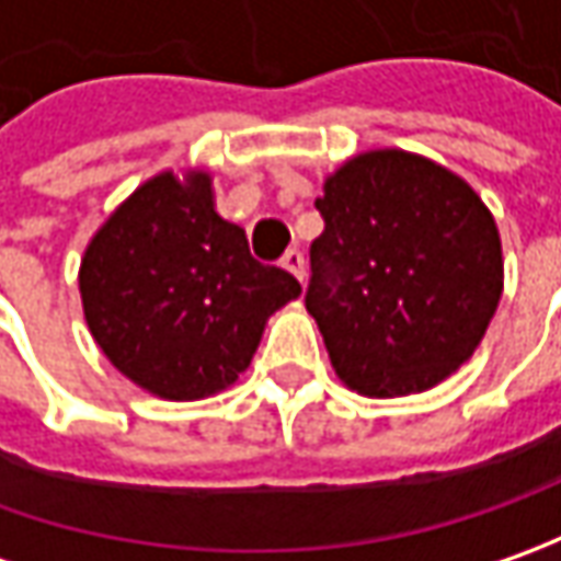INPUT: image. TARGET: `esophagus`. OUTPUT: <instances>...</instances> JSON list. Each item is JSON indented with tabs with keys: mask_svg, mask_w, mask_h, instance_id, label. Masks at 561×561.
<instances>
[{
	"mask_svg": "<svg viewBox=\"0 0 561 561\" xmlns=\"http://www.w3.org/2000/svg\"><path fill=\"white\" fill-rule=\"evenodd\" d=\"M280 265L290 271L296 280H306V255H302L299 249H290V252L284 255V262H280Z\"/></svg>",
	"mask_w": 561,
	"mask_h": 561,
	"instance_id": "1",
	"label": "esophagus"
}]
</instances>
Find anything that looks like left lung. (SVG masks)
Wrapping results in <instances>:
<instances>
[{
  "label": "left lung",
  "instance_id": "1",
  "mask_svg": "<svg viewBox=\"0 0 561 561\" xmlns=\"http://www.w3.org/2000/svg\"><path fill=\"white\" fill-rule=\"evenodd\" d=\"M306 309L340 380L421 393L481 343L503 293V249L478 193L440 164L383 149L346 162L314 199Z\"/></svg>",
  "mask_w": 561,
  "mask_h": 561
}]
</instances>
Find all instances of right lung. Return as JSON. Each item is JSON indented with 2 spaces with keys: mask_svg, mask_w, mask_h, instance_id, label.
<instances>
[{
  "mask_svg": "<svg viewBox=\"0 0 561 561\" xmlns=\"http://www.w3.org/2000/svg\"><path fill=\"white\" fill-rule=\"evenodd\" d=\"M80 296L121 375L156 397L203 399L247 371L265 318L299 296V280L252 259L205 174H159L87 247Z\"/></svg>",
  "mask_w": 561,
  "mask_h": 561,
  "instance_id": "add662e5",
  "label": "right lung"
}]
</instances>
